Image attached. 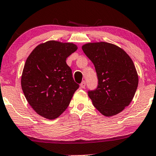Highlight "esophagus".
<instances>
[{
    "label": "esophagus",
    "instance_id": "obj_1",
    "mask_svg": "<svg viewBox=\"0 0 156 156\" xmlns=\"http://www.w3.org/2000/svg\"><path fill=\"white\" fill-rule=\"evenodd\" d=\"M85 85H86L85 81H83V82L80 83V87L81 88H85Z\"/></svg>",
    "mask_w": 156,
    "mask_h": 156
}]
</instances>
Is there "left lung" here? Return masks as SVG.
<instances>
[{
	"instance_id": "obj_1",
	"label": "left lung",
	"mask_w": 156,
	"mask_h": 156,
	"mask_svg": "<svg viewBox=\"0 0 156 156\" xmlns=\"http://www.w3.org/2000/svg\"><path fill=\"white\" fill-rule=\"evenodd\" d=\"M84 53L92 62L98 85L88 92L94 107L103 115L112 117L129 105L138 86L134 63L122 48L105 41L87 43Z\"/></svg>"
}]
</instances>
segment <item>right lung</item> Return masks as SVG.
Masks as SVG:
<instances>
[{"label": "right lung", "mask_w": 156, "mask_h": 156, "mask_svg": "<svg viewBox=\"0 0 156 156\" xmlns=\"http://www.w3.org/2000/svg\"><path fill=\"white\" fill-rule=\"evenodd\" d=\"M78 49L70 42L50 40L39 44L27 58L21 83L32 108L48 119L65 112L79 85L66 60Z\"/></svg>", "instance_id": "right-lung-1"}]
</instances>
